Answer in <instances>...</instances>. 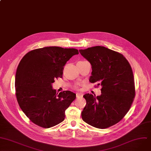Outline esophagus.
I'll return each mask as SVG.
<instances>
[{
  "instance_id": "1",
  "label": "esophagus",
  "mask_w": 151,
  "mask_h": 151,
  "mask_svg": "<svg viewBox=\"0 0 151 151\" xmlns=\"http://www.w3.org/2000/svg\"><path fill=\"white\" fill-rule=\"evenodd\" d=\"M76 97L77 98H78V97H83V94L82 93H77L76 94Z\"/></svg>"
}]
</instances>
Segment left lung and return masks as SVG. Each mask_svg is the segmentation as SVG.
I'll return each mask as SVG.
<instances>
[{"instance_id": "left-lung-1", "label": "left lung", "mask_w": 151, "mask_h": 151, "mask_svg": "<svg viewBox=\"0 0 151 151\" xmlns=\"http://www.w3.org/2000/svg\"><path fill=\"white\" fill-rule=\"evenodd\" d=\"M79 52L92 66L89 82L101 86L100 96H83L86 105L82 119L97 128H108L123 119L133 102L135 90L131 66L122 54L104 46Z\"/></svg>"}]
</instances>
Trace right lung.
Returning a JSON list of instances; mask_svg holds the SVG:
<instances>
[{"mask_svg":"<svg viewBox=\"0 0 151 151\" xmlns=\"http://www.w3.org/2000/svg\"><path fill=\"white\" fill-rule=\"evenodd\" d=\"M78 54L74 48L49 46L32 50L20 60L16 74V96L19 105L34 124L44 128L63 122L65 111L76 94L66 91L56 94L54 80L63 77L67 61Z\"/></svg>","mask_w":151,"mask_h":151,"instance_id":"obj_1","label":"right lung"}]
</instances>
